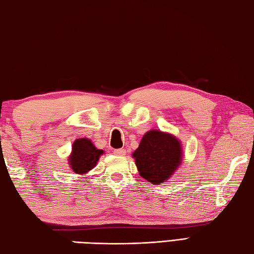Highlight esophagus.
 <instances>
[{
  "label": "esophagus",
  "mask_w": 254,
  "mask_h": 254,
  "mask_svg": "<svg viewBox=\"0 0 254 254\" xmlns=\"http://www.w3.org/2000/svg\"><path fill=\"white\" fill-rule=\"evenodd\" d=\"M113 153H115L116 155L122 156V155L126 154V149H123V148H118V149H115V150H113Z\"/></svg>",
  "instance_id": "1"
}]
</instances>
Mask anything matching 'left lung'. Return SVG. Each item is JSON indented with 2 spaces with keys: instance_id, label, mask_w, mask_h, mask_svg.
<instances>
[{
  "instance_id": "8db88e82",
  "label": "left lung",
  "mask_w": 254,
  "mask_h": 254,
  "mask_svg": "<svg viewBox=\"0 0 254 254\" xmlns=\"http://www.w3.org/2000/svg\"><path fill=\"white\" fill-rule=\"evenodd\" d=\"M181 145L168 133L149 131L143 136L133 157L139 176L153 185H163L181 163Z\"/></svg>"
}]
</instances>
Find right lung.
<instances>
[{"label":"right lung","mask_w":254,"mask_h":254,"mask_svg":"<svg viewBox=\"0 0 254 254\" xmlns=\"http://www.w3.org/2000/svg\"><path fill=\"white\" fill-rule=\"evenodd\" d=\"M102 154L104 150L97 149L88 138H79L73 144L69 165L75 174L83 175L94 168Z\"/></svg>","instance_id":"1"}]
</instances>
